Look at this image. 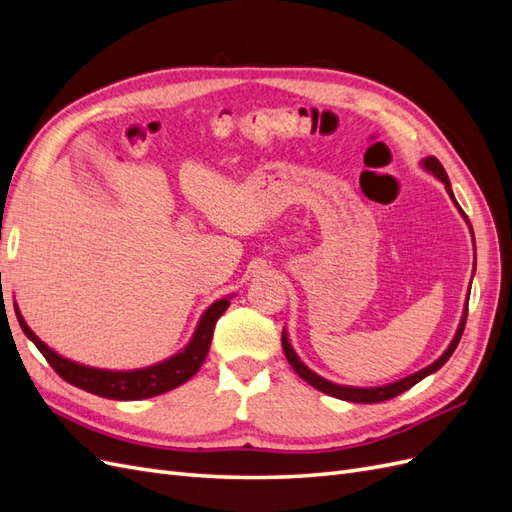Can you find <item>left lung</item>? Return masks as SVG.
<instances>
[{
    "label": "left lung",
    "mask_w": 512,
    "mask_h": 512,
    "mask_svg": "<svg viewBox=\"0 0 512 512\" xmlns=\"http://www.w3.org/2000/svg\"><path fill=\"white\" fill-rule=\"evenodd\" d=\"M423 164L431 170L433 175H436V177L446 185V192L451 194V198L455 200L453 190H451V181H448V175H446L444 166L440 164V160H438V158H425ZM455 205H457V200H455ZM457 207H459V205H457ZM459 211L463 213L461 207H459ZM463 218L468 220V215L463 213ZM468 224H470V222H468ZM470 230H472V226H470ZM474 267H476V260H474ZM466 320H468V305H466V309H463V318H461V324H459V329H457V333H455V339H453L451 346L446 348V352L440 356V359H438L436 363H431L429 367H425V369H421V371H416V374H412V376H408V378H404V380L393 382V384H386V386H376V389H354V386H339V384H333V382H329V380L320 378L318 374H314L312 369H307V367L299 361V356L294 354V350H292L290 344H288L286 333H282V348H284V354H286V359H288L290 367H292L294 371H297V374H299L307 384H312L314 389H318V391H322V393H327V395H331V397H337V399L354 401V404H378V401H386V399H393V397H397V395H401V393H406L408 389H412V386H414L416 382H421L425 376L433 374V371H438L448 359H451V354L455 352V348H457V344H459V339H461V335H463V329H466Z\"/></svg>",
    "instance_id": "obj_1"
}]
</instances>
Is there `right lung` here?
<instances>
[{"label": "right lung", "mask_w": 512, "mask_h": 512, "mask_svg": "<svg viewBox=\"0 0 512 512\" xmlns=\"http://www.w3.org/2000/svg\"><path fill=\"white\" fill-rule=\"evenodd\" d=\"M230 305L228 299L215 301L205 316L200 318L198 329L192 337L190 346L183 352H179L173 359H168L160 365H153L147 369H138V371H104V369H91L79 363H72L68 359H61L59 354H55L49 346L42 344L40 339L34 335V331L27 327L25 320L21 318L19 309H17V318L21 329L25 335L32 339L36 348L42 352V356L49 365L57 371V374L70 382L72 386H79V389L94 393L98 397L106 399H121V401H130V399H147V397H156L166 391H173L183 382H188L200 365L205 363V356L211 346V337L213 329L218 318L226 312V307Z\"/></svg>", "instance_id": "1"}]
</instances>
